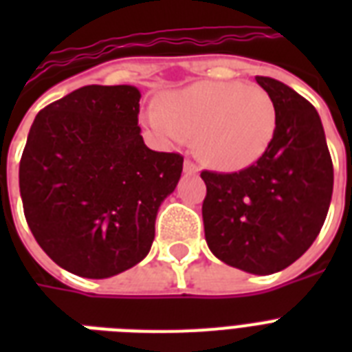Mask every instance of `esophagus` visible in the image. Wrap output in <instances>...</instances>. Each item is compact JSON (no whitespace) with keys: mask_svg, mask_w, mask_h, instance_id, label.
I'll list each match as a JSON object with an SVG mask.
<instances>
[{"mask_svg":"<svg viewBox=\"0 0 352 352\" xmlns=\"http://www.w3.org/2000/svg\"><path fill=\"white\" fill-rule=\"evenodd\" d=\"M184 171L186 173H199V168L193 164L192 160H184Z\"/></svg>","mask_w":352,"mask_h":352,"instance_id":"1","label":"esophagus"}]
</instances>
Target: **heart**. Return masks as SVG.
Here are the masks:
<instances>
[{"mask_svg": "<svg viewBox=\"0 0 352 352\" xmlns=\"http://www.w3.org/2000/svg\"><path fill=\"white\" fill-rule=\"evenodd\" d=\"M144 124L170 144L197 135V153L219 170H241L256 162L276 131V106L259 85L197 82L159 98L146 109Z\"/></svg>", "mask_w": 352, "mask_h": 352, "instance_id": "b5f03b06", "label": "heart"}]
</instances>
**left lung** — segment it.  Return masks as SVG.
<instances>
[{
    "label": "left lung",
    "instance_id": "left-lung-1",
    "mask_svg": "<svg viewBox=\"0 0 352 352\" xmlns=\"http://www.w3.org/2000/svg\"><path fill=\"white\" fill-rule=\"evenodd\" d=\"M276 106L267 151L235 173L203 171L204 237L217 259L267 276L314 243L333 197V160L320 115L289 85L256 76Z\"/></svg>",
    "mask_w": 352,
    "mask_h": 352
}]
</instances>
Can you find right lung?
Instances as JSON below:
<instances>
[{
	"label": "right lung",
	"mask_w": 352,
	"mask_h": 352,
	"mask_svg": "<svg viewBox=\"0 0 352 352\" xmlns=\"http://www.w3.org/2000/svg\"><path fill=\"white\" fill-rule=\"evenodd\" d=\"M138 102L133 85H85L30 126L19 160L25 219L47 256L82 278L142 261L160 204L181 179V155L144 144Z\"/></svg>",
	"instance_id": "right-lung-1"
}]
</instances>
